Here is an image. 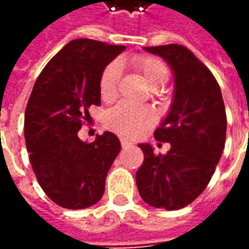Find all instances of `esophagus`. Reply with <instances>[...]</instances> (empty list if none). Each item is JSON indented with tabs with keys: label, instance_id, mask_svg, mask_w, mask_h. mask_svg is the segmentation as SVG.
I'll use <instances>...</instances> for the list:
<instances>
[{
	"label": "esophagus",
	"instance_id": "obj_1",
	"mask_svg": "<svg viewBox=\"0 0 249 249\" xmlns=\"http://www.w3.org/2000/svg\"><path fill=\"white\" fill-rule=\"evenodd\" d=\"M121 145H122V147L124 149V147L130 146V145H131V142H128L127 140H124V138H121Z\"/></svg>",
	"mask_w": 249,
	"mask_h": 249
}]
</instances>
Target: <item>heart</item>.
Here are the masks:
<instances>
[{
	"mask_svg": "<svg viewBox=\"0 0 249 249\" xmlns=\"http://www.w3.org/2000/svg\"><path fill=\"white\" fill-rule=\"evenodd\" d=\"M133 65L153 90L164 87L169 80V70L160 58L152 55L135 56ZM119 77L121 66L118 62L108 63L104 68L99 81V89L103 100H112L116 96ZM154 121L156 118L150 108L124 102L116 104L104 115V123L109 130L128 138L143 133L153 124Z\"/></svg>",
	"mask_w": 249,
	"mask_h": 249,
	"instance_id": "b5f03b06",
	"label": "heart"
}]
</instances>
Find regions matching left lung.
<instances>
[{
	"mask_svg": "<svg viewBox=\"0 0 249 249\" xmlns=\"http://www.w3.org/2000/svg\"><path fill=\"white\" fill-rule=\"evenodd\" d=\"M160 55L175 75L171 109L154 138L169 142L167 154H154L141 143L143 162L135 180L147 205L179 210L196 199L213 176L225 146L226 112L221 89L212 71L180 44L145 47Z\"/></svg>",
	"mask_w": 249,
	"mask_h": 249,
	"instance_id": "8db88e82",
	"label": "left lung"
}]
</instances>
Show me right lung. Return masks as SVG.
<instances>
[{"label":"right lung","mask_w":249,"mask_h":249,"mask_svg":"<svg viewBox=\"0 0 249 249\" xmlns=\"http://www.w3.org/2000/svg\"><path fill=\"white\" fill-rule=\"evenodd\" d=\"M124 49L92 39L71 40L34 85L24 118L25 145L37 183L58 206L78 210L102 199L121 142L109 131L82 142L78 130L90 119L89 107L100 106L102 71Z\"/></svg>","instance_id":"1"}]
</instances>
